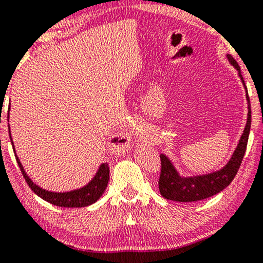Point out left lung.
Listing matches in <instances>:
<instances>
[{"instance_id": "8db88e82", "label": "left lung", "mask_w": 263, "mask_h": 263, "mask_svg": "<svg viewBox=\"0 0 263 263\" xmlns=\"http://www.w3.org/2000/svg\"><path fill=\"white\" fill-rule=\"evenodd\" d=\"M227 59L230 65L234 66L238 72V77L243 84L246 89V99L248 105V115H247V123L243 133H242L237 146L233 152L232 157L222 169L210 172L205 175H196L184 177L176 169L174 163L171 162L166 155H160V162H162V171L159 177V193L164 198L176 202H197L202 199L209 198L211 196L221 193L229 185L236 176L240 165L246 154L247 143L250 132V124H252V108H250V101L247 91L243 77L241 76L240 66L235 59L227 54Z\"/></svg>"}]
</instances>
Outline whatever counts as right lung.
<instances>
[{
  "label": "right lung",
  "instance_id": "1",
  "mask_svg": "<svg viewBox=\"0 0 263 263\" xmlns=\"http://www.w3.org/2000/svg\"><path fill=\"white\" fill-rule=\"evenodd\" d=\"M9 111H10V107H9ZM8 118H9V115H8ZM9 137H10V142H11V145H13V148L15 152V146L13 143V138H11L10 127H9ZM117 140H118V138H113L112 142H117ZM120 142H124V139L120 140ZM15 157H16L20 170H21L23 177H25L26 182L29 185L30 189L33 190L39 197L45 199L46 202L50 203V204L64 206V208L88 206L93 204V203H96L98 199L101 197V195L105 193V190H106L107 187V183L109 179V169H108L107 163L100 164L99 169L97 170L96 175L93 176V178L86 184V185L79 187V189L64 191V193H57V191L46 190L44 187L39 186L36 183L31 181L29 176L27 175V172L25 171V169H23L16 152H15Z\"/></svg>",
  "mask_w": 263,
  "mask_h": 263
}]
</instances>
